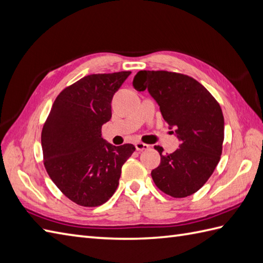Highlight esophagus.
Here are the masks:
<instances>
[{"label":"esophagus","mask_w":263,"mask_h":263,"mask_svg":"<svg viewBox=\"0 0 263 263\" xmlns=\"http://www.w3.org/2000/svg\"><path fill=\"white\" fill-rule=\"evenodd\" d=\"M136 149L138 151H142V150H148L149 149V144H145L143 142H137L136 143Z\"/></svg>","instance_id":"esophagus-1"}]
</instances>
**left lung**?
I'll use <instances>...</instances> for the list:
<instances>
[{"label": "left lung", "mask_w": 263, "mask_h": 263, "mask_svg": "<svg viewBox=\"0 0 263 263\" xmlns=\"http://www.w3.org/2000/svg\"><path fill=\"white\" fill-rule=\"evenodd\" d=\"M137 90L148 89L163 120L175 127L179 149L162 155L151 172L156 186L175 198L187 197L204 186L221 159L224 140L222 108L213 95L196 79L179 72L140 70L134 76ZM174 133V132H173Z\"/></svg>", "instance_id": "left-lung-1"}]
</instances>
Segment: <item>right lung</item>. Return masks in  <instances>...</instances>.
<instances>
[{"instance_id":"obj_1","label":"right lung","mask_w":263,"mask_h":263,"mask_svg":"<svg viewBox=\"0 0 263 263\" xmlns=\"http://www.w3.org/2000/svg\"><path fill=\"white\" fill-rule=\"evenodd\" d=\"M131 71L85 76L60 91L41 132L44 164L67 198L85 207L113 196L121 169L136 150L104 141L102 125L112 117L111 102Z\"/></svg>"}]
</instances>
